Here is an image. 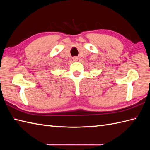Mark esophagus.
Instances as JSON below:
<instances>
[{
	"instance_id": "34e87169",
	"label": "esophagus",
	"mask_w": 150,
	"mask_h": 150,
	"mask_svg": "<svg viewBox=\"0 0 150 150\" xmlns=\"http://www.w3.org/2000/svg\"><path fill=\"white\" fill-rule=\"evenodd\" d=\"M78 60H79V58H78L77 57H73V61L76 62V61H77Z\"/></svg>"
}]
</instances>
